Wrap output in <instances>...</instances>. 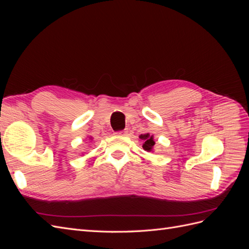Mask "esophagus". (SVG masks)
<instances>
[{
	"mask_svg": "<svg viewBox=\"0 0 249 249\" xmlns=\"http://www.w3.org/2000/svg\"><path fill=\"white\" fill-rule=\"evenodd\" d=\"M117 135H120V136H124V135L126 134V131H119V132H116Z\"/></svg>",
	"mask_w": 249,
	"mask_h": 249,
	"instance_id": "34e87169",
	"label": "esophagus"
}]
</instances>
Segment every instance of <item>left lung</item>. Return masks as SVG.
Returning <instances> with one entry per match:
<instances>
[{"label": "left lung", "mask_w": 249, "mask_h": 249, "mask_svg": "<svg viewBox=\"0 0 249 249\" xmlns=\"http://www.w3.org/2000/svg\"><path fill=\"white\" fill-rule=\"evenodd\" d=\"M139 138L144 141V143H143V145H142L143 149L147 150V152L153 150V147L155 145V141H154L153 136H150L149 134H142V135H140Z\"/></svg>", "instance_id": "1"}]
</instances>
